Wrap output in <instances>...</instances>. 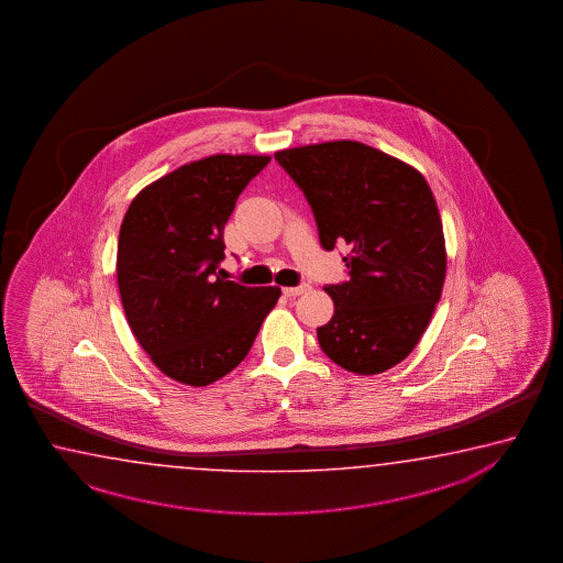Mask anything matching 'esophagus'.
<instances>
[{
    "label": "esophagus",
    "mask_w": 563,
    "mask_h": 563,
    "mask_svg": "<svg viewBox=\"0 0 563 563\" xmlns=\"http://www.w3.org/2000/svg\"><path fill=\"white\" fill-rule=\"evenodd\" d=\"M282 291H284V296L287 297L301 296V294H306V291H309V284H301V286L296 287H284Z\"/></svg>",
    "instance_id": "1"
}]
</instances>
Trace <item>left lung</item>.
<instances>
[{
  "label": "left lung",
  "instance_id": "obj_1",
  "mask_svg": "<svg viewBox=\"0 0 563 563\" xmlns=\"http://www.w3.org/2000/svg\"><path fill=\"white\" fill-rule=\"evenodd\" d=\"M276 161L311 206L321 245H347V282L323 287L335 303L318 328L323 353L357 375L395 367L417 347L446 276L424 176L355 141L287 148Z\"/></svg>",
  "mask_w": 563,
  "mask_h": 563
}]
</instances>
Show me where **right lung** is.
<instances>
[{
    "label": "right lung",
    "instance_id": "obj_1",
    "mask_svg": "<svg viewBox=\"0 0 563 563\" xmlns=\"http://www.w3.org/2000/svg\"><path fill=\"white\" fill-rule=\"evenodd\" d=\"M269 156L214 154L185 164L134 198L119 234L124 316L166 377L206 387L244 361L282 296L228 282L224 225Z\"/></svg>",
    "mask_w": 563,
    "mask_h": 563
}]
</instances>
